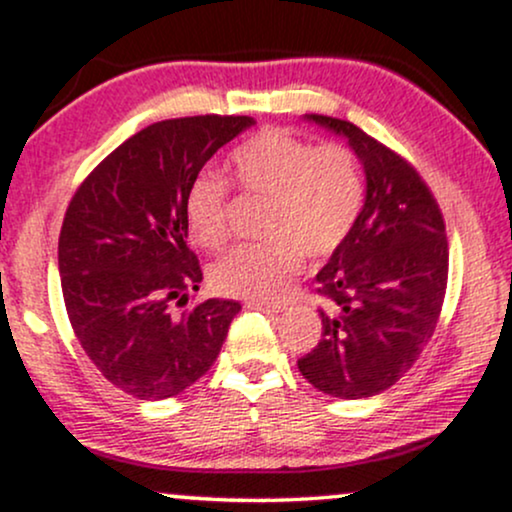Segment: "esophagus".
Wrapping results in <instances>:
<instances>
[{
    "mask_svg": "<svg viewBox=\"0 0 512 512\" xmlns=\"http://www.w3.org/2000/svg\"><path fill=\"white\" fill-rule=\"evenodd\" d=\"M247 306H250V308H260V311H265V313H282L284 311V306H279V303L252 301V303H247Z\"/></svg>",
    "mask_w": 512,
    "mask_h": 512,
    "instance_id": "1",
    "label": "esophagus"
}]
</instances>
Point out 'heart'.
<instances>
[{
  "label": "heart",
  "instance_id": "heart-1",
  "mask_svg": "<svg viewBox=\"0 0 512 512\" xmlns=\"http://www.w3.org/2000/svg\"><path fill=\"white\" fill-rule=\"evenodd\" d=\"M243 192L267 199L262 216L265 243L240 245L209 267L218 294L250 301L279 299L299 274L303 255H333L355 228L364 204L357 157L342 145L313 148L282 128H267L233 150L228 162ZM228 189L201 174L184 196L189 238L206 250L226 240Z\"/></svg>",
  "mask_w": 512,
  "mask_h": 512
}]
</instances>
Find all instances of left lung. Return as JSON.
<instances>
[{
  "label": "left lung",
  "mask_w": 512,
  "mask_h": 512,
  "mask_svg": "<svg viewBox=\"0 0 512 512\" xmlns=\"http://www.w3.org/2000/svg\"><path fill=\"white\" fill-rule=\"evenodd\" d=\"M303 121L345 138L364 170L355 228L316 274L333 308L318 311L320 342L299 359L308 384L355 401L396 384L432 338L447 289L445 223L418 172L386 145L350 121Z\"/></svg>",
  "instance_id": "obj_1"
}]
</instances>
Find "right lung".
Masks as SVG:
<instances>
[{
	"instance_id": "right-lung-1",
	"label": "right lung",
	"mask_w": 512,
	"mask_h": 512,
	"mask_svg": "<svg viewBox=\"0 0 512 512\" xmlns=\"http://www.w3.org/2000/svg\"><path fill=\"white\" fill-rule=\"evenodd\" d=\"M250 116L160 121L121 143L67 206L58 269L72 330L94 367L140 401H162L199 381L226 342L240 303L206 299L174 316L170 303L199 291L184 196Z\"/></svg>"
}]
</instances>
